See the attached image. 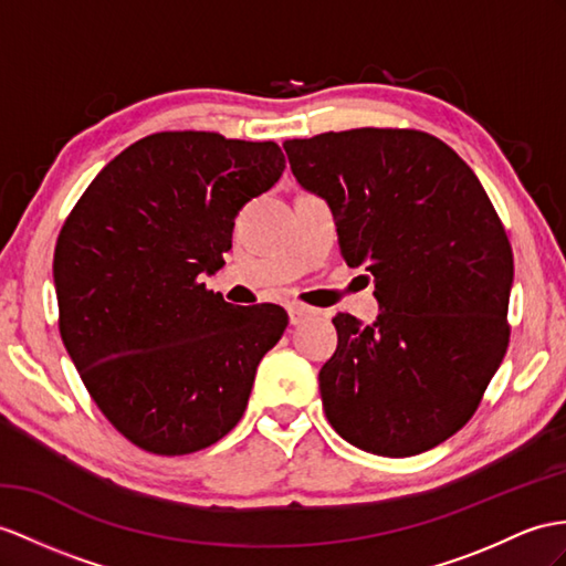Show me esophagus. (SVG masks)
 Listing matches in <instances>:
<instances>
[{
  "mask_svg": "<svg viewBox=\"0 0 566 566\" xmlns=\"http://www.w3.org/2000/svg\"><path fill=\"white\" fill-rule=\"evenodd\" d=\"M316 314V310L314 307H307V305H291L287 307V316H291V324L293 326H300L302 322H307V319H312V316Z\"/></svg>",
  "mask_w": 566,
  "mask_h": 566,
  "instance_id": "obj_1",
  "label": "esophagus"
}]
</instances>
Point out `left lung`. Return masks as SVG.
I'll list each match as a JSON object with an SVG mask.
<instances>
[{"label":"left lung","instance_id":"obj_1","mask_svg":"<svg viewBox=\"0 0 566 566\" xmlns=\"http://www.w3.org/2000/svg\"><path fill=\"white\" fill-rule=\"evenodd\" d=\"M297 182L328 201L340 254L375 275L379 316L336 314L319 371L331 427L403 459L473 418L509 346L514 254L480 179L418 129L363 127L283 144Z\"/></svg>","mask_w":566,"mask_h":566}]
</instances>
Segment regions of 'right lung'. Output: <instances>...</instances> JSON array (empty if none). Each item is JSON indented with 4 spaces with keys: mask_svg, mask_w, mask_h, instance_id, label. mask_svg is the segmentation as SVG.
I'll use <instances>...</instances> for the list:
<instances>
[{
    "mask_svg": "<svg viewBox=\"0 0 566 566\" xmlns=\"http://www.w3.org/2000/svg\"><path fill=\"white\" fill-rule=\"evenodd\" d=\"M283 170L273 142L158 132L109 160L66 216L52 264L60 336L139 449L185 457L240 422L287 314L232 307L201 273L223 266L238 211Z\"/></svg>",
    "mask_w": 566,
    "mask_h": 566,
    "instance_id": "add662e5",
    "label": "right lung"
}]
</instances>
